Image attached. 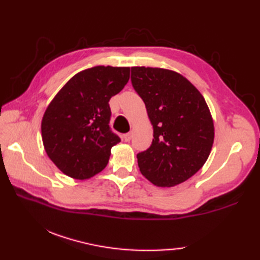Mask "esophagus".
<instances>
[{
  "mask_svg": "<svg viewBox=\"0 0 260 260\" xmlns=\"http://www.w3.org/2000/svg\"><path fill=\"white\" fill-rule=\"evenodd\" d=\"M131 139H132V133H126V134L123 135V140L125 142H129Z\"/></svg>",
  "mask_w": 260,
  "mask_h": 260,
  "instance_id": "1",
  "label": "esophagus"
}]
</instances>
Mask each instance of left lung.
I'll return each instance as SVG.
<instances>
[{"instance_id":"8db88e82","label":"left lung","mask_w":260,"mask_h":260,"mask_svg":"<svg viewBox=\"0 0 260 260\" xmlns=\"http://www.w3.org/2000/svg\"><path fill=\"white\" fill-rule=\"evenodd\" d=\"M132 84L153 126L150 148L137 154L141 173L154 185L183 183L211 152L214 125L201 92L176 71L132 67Z\"/></svg>"}]
</instances>
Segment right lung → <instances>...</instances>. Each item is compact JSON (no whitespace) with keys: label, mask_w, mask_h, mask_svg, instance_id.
Segmentation results:
<instances>
[{"label":"right lung","mask_w":260,"mask_h":260,"mask_svg":"<svg viewBox=\"0 0 260 260\" xmlns=\"http://www.w3.org/2000/svg\"><path fill=\"white\" fill-rule=\"evenodd\" d=\"M129 79V67L97 66L70 78L48 105L41 121L43 146L66 175L87 180L106 168L120 142L109 128V99Z\"/></svg>","instance_id":"add662e5"}]
</instances>
